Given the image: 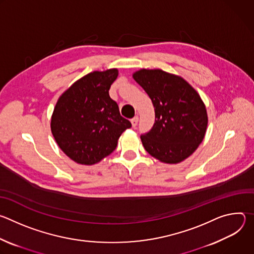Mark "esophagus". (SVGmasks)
<instances>
[{
    "instance_id": "obj_1",
    "label": "esophagus",
    "mask_w": 254,
    "mask_h": 254,
    "mask_svg": "<svg viewBox=\"0 0 254 254\" xmlns=\"http://www.w3.org/2000/svg\"><path fill=\"white\" fill-rule=\"evenodd\" d=\"M131 125L133 127H135L137 126V123H138V117H134L133 119H131Z\"/></svg>"
}]
</instances>
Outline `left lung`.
Wrapping results in <instances>:
<instances>
[{
	"label": "left lung",
	"instance_id": "obj_1",
	"mask_svg": "<svg viewBox=\"0 0 254 254\" xmlns=\"http://www.w3.org/2000/svg\"><path fill=\"white\" fill-rule=\"evenodd\" d=\"M132 77L155 108L153 127L140 135L144 150L166 164L186 160L202 142L208 125L200 95L184 78L161 69H140Z\"/></svg>",
	"mask_w": 254,
	"mask_h": 254
}]
</instances>
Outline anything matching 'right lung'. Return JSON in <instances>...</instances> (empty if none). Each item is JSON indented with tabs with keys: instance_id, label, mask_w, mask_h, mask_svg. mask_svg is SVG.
<instances>
[{
	"instance_id": "1",
	"label": "right lung",
	"mask_w": 254,
	"mask_h": 254,
	"mask_svg": "<svg viewBox=\"0 0 254 254\" xmlns=\"http://www.w3.org/2000/svg\"><path fill=\"white\" fill-rule=\"evenodd\" d=\"M119 70L93 71L72 84L54 107L52 134L63 153L81 165H94L111 155L131 124L120 114L108 93Z\"/></svg>"
}]
</instances>
